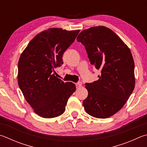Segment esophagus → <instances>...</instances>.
Returning a JSON list of instances; mask_svg holds the SVG:
<instances>
[{
    "label": "esophagus",
    "mask_w": 147,
    "mask_h": 147,
    "mask_svg": "<svg viewBox=\"0 0 147 147\" xmlns=\"http://www.w3.org/2000/svg\"><path fill=\"white\" fill-rule=\"evenodd\" d=\"M82 82H78V83H76V88H80V87H82Z\"/></svg>",
    "instance_id": "obj_1"
}]
</instances>
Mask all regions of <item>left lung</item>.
<instances>
[{
	"label": "left lung",
	"mask_w": 147,
	"mask_h": 147,
	"mask_svg": "<svg viewBox=\"0 0 147 147\" xmlns=\"http://www.w3.org/2000/svg\"><path fill=\"white\" fill-rule=\"evenodd\" d=\"M76 40L85 46L90 63L101 70L97 81L85 84L88 96L83 101L85 111L94 118H109L123 107L134 89L132 53L122 40L105 26L85 29Z\"/></svg>",
	"instance_id": "obj_1"
}]
</instances>
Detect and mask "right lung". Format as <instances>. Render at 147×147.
<instances>
[{"instance_id":"obj_1","label":"right lung","mask_w":147,"mask_h":147,"mask_svg":"<svg viewBox=\"0 0 147 147\" xmlns=\"http://www.w3.org/2000/svg\"><path fill=\"white\" fill-rule=\"evenodd\" d=\"M80 30L50 28L34 37L24 50L18 63V84L26 100L42 118L62 114L69 97L76 90L72 82L55 76L63 64L62 56Z\"/></svg>"}]
</instances>
